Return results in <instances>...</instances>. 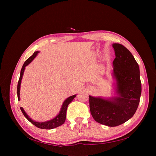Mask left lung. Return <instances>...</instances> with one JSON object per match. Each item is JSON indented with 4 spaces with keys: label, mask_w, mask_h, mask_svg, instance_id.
Masks as SVG:
<instances>
[{
    "label": "left lung",
    "mask_w": 156,
    "mask_h": 156,
    "mask_svg": "<svg viewBox=\"0 0 156 156\" xmlns=\"http://www.w3.org/2000/svg\"><path fill=\"white\" fill-rule=\"evenodd\" d=\"M112 47L116 56L112 72L116 96L110 98L89 96L94 119L110 127L124 124L134 115L141 95L139 66L133 55L122 44H113Z\"/></svg>",
    "instance_id": "left-lung-1"
}]
</instances>
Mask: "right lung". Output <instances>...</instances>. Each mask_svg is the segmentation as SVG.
I'll list each match as a JSON object with an SVG mask.
<instances>
[{
    "label": "right lung",
    "instance_id": "1",
    "mask_svg": "<svg viewBox=\"0 0 156 156\" xmlns=\"http://www.w3.org/2000/svg\"><path fill=\"white\" fill-rule=\"evenodd\" d=\"M40 53V51H35L34 54H33L30 57H29L28 58L25 63L23 64V67L21 68V73H20V79H19L18 81V84H17V98L18 100H20V87H21V80L23 78V73H24L25 69V67L29 65L32 61L35 58L36 56H37V55ZM76 96V94L75 95H73L72 96H69V98H68L63 103L62 107H61V109L59 112L58 114L56 115L54 119H51L50 120L46 121V122H36L34 120H33L29 116L26 112L25 111V110L23 109V108L21 107H20L21 110L23 112V115L25 116L26 119L29 120V122H30L32 124H34V126H36L37 127H39L40 129H53L55 128V127H57L61 125H62L66 120V111H67V108L68 105L69 103L73 101V100L74 99V98Z\"/></svg>",
    "mask_w": 156,
    "mask_h": 156
}]
</instances>
